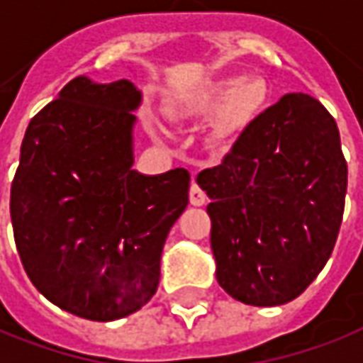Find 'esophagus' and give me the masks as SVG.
<instances>
[{"mask_svg": "<svg viewBox=\"0 0 363 363\" xmlns=\"http://www.w3.org/2000/svg\"><path fill=\"white\" fill-rule=\"evenodd\" d=\"M190 204H192V206H202V204H206V194H204V190L200 189L196 182L190 184Z\"/></svg>", "mask_w": 363, "mask_h": 363, "instance_id": "34e87169", "label": "esophagus"}]
</instances>
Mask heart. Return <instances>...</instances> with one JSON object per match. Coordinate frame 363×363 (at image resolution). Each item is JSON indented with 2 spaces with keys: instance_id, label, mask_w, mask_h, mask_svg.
Returning a JSON list of instances; mask_svg holds the SVG:
<instances>
[{
  "instance_id": "b5f03b06",
  "label": "heart",
  "mask_w": 363,
  "mask_h": 363,
  "mask_svg": "<svg viewBox=\"0 0 363 363\" xmlns=\"http://www.w3.org/2000/svg\"><path fill=\"white\" fill-rule=\"evenodd\" d=\"M265 100V86L259 80H243L242 76L224 78L200 94L192 110L200 113H220L225 111V118L234 125H240L259 108ZM151 133L157 139H167L169 133L161 123L151 125Z\"/></svg>"
}]
</instances>
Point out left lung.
Instances as JSON below:
<instances>
[{
    "label": "left lung",
    "instance_id": "8db88e82",
    "mask_svg": "<svg viewBox=\"0 0 363 363\" xmlns=\"http://www.w3.org/2000/svg\"><path fill=\"white\" fill-rule=\"evenodd\" d=\"M196 182L210 199L216 279L235 301L285 305L323 271L342 224L348 164L336 121L313 96L285 94Z\"/></svg>",
    "mask_w": 363,
    "mask_h": 363
}]
</instances>
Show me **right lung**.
Instances as JSON below:
<instances>
[{
    "instance_id": "obj_1",
    "label": "right lung",
    "mask_w": 363,
    "mask_h": 363,
    "mask_svg": "<svg viewBox=\"0 0 363 363\" xmlns=\"http://www.w3.org/2000/svg\"><path fill=\"white\" fill-rule=\"evenodd\" d=\"M143 94L131 80H70L25 131L11 224L31 283L52 305L110 323L151 301L169 230L189 204L184 169H133Z\"/></svg>"
}]
</instances>
